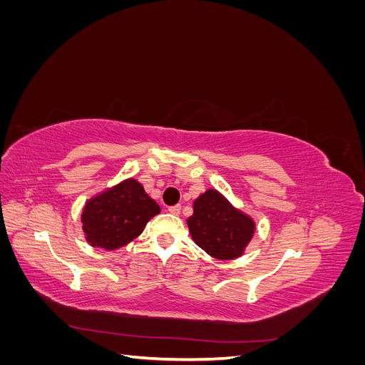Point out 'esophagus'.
Instances as JSON below:
<instances>
[{
    "label": "esophagus",
    "instance_id": "1",
    "mask_svg": "<svg viewBox=\"0 0 365 365\" xmlns=\"http://www.w3.org/2000/svg\"><path fill=\"white\" fill-rule=\"evenodd\" d=\"M168 212H169L170 215H180V212H181V205H173V207H169V208H168Z\"/></svg>",
    "mask_w": 365,
    "mask_h": 365
}]
</instances>
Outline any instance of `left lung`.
<instances>
[{"mask_svg":"<svg viewBox=\"0 0 365 365\" xmlns=\"http://www.w3.org/2000/svg\"><path fill=\"white\" fill-rule=\"evenodd\" d=\"M187 225L195 244L219 260L240 257L256 231L252 217L215 189H208L193 202Z\"/></svg>","mask_w":365,"mask_h":365,"instance_id":"1","label":"left lung"}]
</instances>
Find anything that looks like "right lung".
<instances>
[{
  "instance_id": "right-lung-1",
  "label": "right lung",
  "mask_w": 365,
  "mask_h": 365,
  "mask_svg": "<svg viewBox=\"0 0 365 365\" xmlns=\"http://www.w3.org/2000/svg\"><path fill=\"white\" fill-rule=\"evenodd\" d=\"M160 212V205L143 185L128 178L86 201L82 210V230L91 247L113 251L138 237Z\"/></svg>"
}]
</instances>
